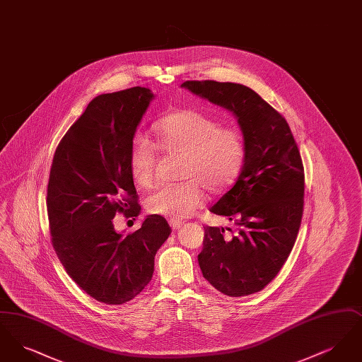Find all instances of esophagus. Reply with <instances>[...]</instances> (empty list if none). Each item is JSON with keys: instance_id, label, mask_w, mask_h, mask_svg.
I'll use <instances>...</instances> for the list:
<instances>
[{"instance_id": "1", "label": "esophagus", "mask_w": 362, "mask_h": 362, "mask_svg": "<svg viewBox=\"0 0 362 362\" xmlns=\"http://www.w3.org/2000/svg\"><path fill=\"white\" fill-rule=\"evenodd\" d=\"M168 223H170L173 229H179V228L183 225V223H182V221H179V220H170Z\"/></svg>"}]
</instances>
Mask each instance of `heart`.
<instances>
[{
  "instance_id": "obj_1",
  "label": "heart",
  "mask_w": 362,
  "mask_h": 362,
  "mask_svg": "<svg viewBox=\"0 0 362 362\" xmlns=\"http://www.w3.org/2000/svg\"><path fill=\"white\" fill-rule=\"evenodd\" d=\"M157 145L168 153H183L179 183L160 186L146 198L152 214L183 220L205 204L206 192L220 194L235 185L245 164V137L238 126L221 124L199 110H176L153 124ZM157 148L144 134L129 146V168L134 183L149 187L155 180Z\"/></svg>"
}]
</instances>
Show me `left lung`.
<instances>
[{"instance_id": "8db88e82", "label": "left lung", "mask_w": 362, "mask_h": 362, "mask_svg": "<svg viewBox=\"0 0 362 362\" xmlns=\"http://www.w3.org/2000/svg\"><path fill=\"white\" fill-rule=\"evenodd\" d=\"M232 111L245 137V164L235 186L210 209L233 224L204 226L198 255L207 281L230 297L262 291L292 251L304 207V167L286 119L255 90L213 80L182 84Z\"/></svg>"}]
</instances>
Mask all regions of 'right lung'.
<instances>
[{"mask_svg":"<svg viewBox=\"0 0 362 362\" xmlns=\"http://www.w3.org/2000/svg\"><path fill=\"white\" fill-rule=\"evenodd\" d=\"M152 99L141 86L96 96L52 157L46 199L52 247L70 278L110 305L144 291L156 252L171 233L157 214L124 238L112 224L117 213L137 217L141 210L129 146Z\"/></svg>","mask_w":362,"mask_h":362,"instance_id":"add662e5","label":"right lung"}]
</instances>
